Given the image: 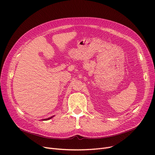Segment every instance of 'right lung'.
Segmentation results:
<instances>
[{"instance_id": "right-lung-1", "label": "right lung", "mask_w": 155, "mask_h": 155, "mask_svg": "<svg viewBox=\"0 0 155 155\" xmlns=\"http://www.w3.org/2000/svg\"><path fill=\"white\" fill-rule=\"evenodd\" d=\"M54 117V116H51V117H49V118H48V119H42V120H49V119H51L52 117Z\"/></svg>"}]
</instances>
